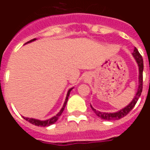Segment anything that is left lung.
Here are the masks:
<instances>
[{"label":"left lung","instance_id":"obj_1","mask_svg":"<svg viewBox=\"0 0 150 150\" xmlns=\"http://www.w3.org/2000/svg\"><path fill=\"white\" fill-rule=\"evenodd\" d=\"M132 55L134 58L135 61L137 62V66H138V70H139V76H138V88H137V91L135 94L134 98H133V100L131 101L130 104H128L126 107H125L124 108H122L120 110L117 111V112H100L98 110H96L91 105V107L92 110L94 111L95 114L97 116L100 117V119L104 120H118L120 119H122L124 116H126L130 111L132 110L134 108V107L135 106L137 101L138 100L139 98H140V95H141V92H142L143 89V71H144V61H143L142 56L140 55V54L139 53L138 50H137L136 47H134V50L133 53Z\"/></svg>","mask_w":150,"mask_h":150}]
</instances>
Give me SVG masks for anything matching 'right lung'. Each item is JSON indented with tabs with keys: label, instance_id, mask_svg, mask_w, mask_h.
I'll use <instances>...</instances> for the list:
<instances>
[{
	"label": "right lung",
	"instance_id": "right-lung-1",
	"mask_svg": "<svg viewBox=\"0 0 150 150\" xmlns=\"http://www.w3.org/2000/svg\"><path fill=\"white\" fill-rule=\"evenodd\" d=\"M36 38H34V39L28 41V42H27L26 43H25V44H27V43H31V42H33V41L36 40ZM74 88V87L71 88H70V89L68 90V91H67V96H66V98H65V100H64V103L63 104V107H62V108L61 109V110L59 111L58 113H57L55 116H52V118H50V119H49V120H36V119H33V118H28V117H24V116H22V117L25 119V120H26V121L29 122L30 123H31V124L34 125H37V126H41V127H46V126H50V125H52L54 124V123L55 122L58 120V119H59V116L62 115V112L64 111V107H66V104H67V100H68V97L69 95H70V93H71V90Z\"/></svg>",
	"mask_w": 150,
	"mask_h": 150
}]
</instances>
